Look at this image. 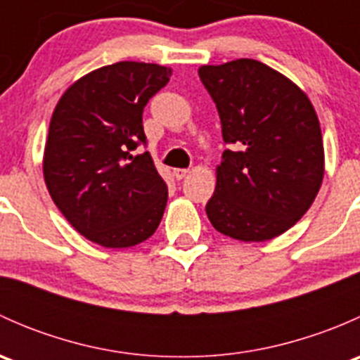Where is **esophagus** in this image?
Here are the masks:
<instances>
[{"label":"esophagus","mask_w":360,"mask_h":360,"mask_svg":"<svg viewBox=\"0 0 360 360\" xmlns=\"http://www.w3.org/2000/svg\"><path fill=\"white\" fill-rule=\"evenodd\" d=\"M186 174H188V169H174V177H176L177 181L184 179V177H186Z\"/></svg>","instance_id":"esophagus-1"}]
</instances>
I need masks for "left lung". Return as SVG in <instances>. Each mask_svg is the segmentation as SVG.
I'll use <instances>...</instances> for the list:
<instances>
[{
	"label": "left lung",
	"mask_w": 360,
	"mask_h": 360,
	"mask_svg": "<svg viewBox=\"0 0 360 360\" xmlns=\"http://www.w3.org/2000/svg\"><path fill=\"white\" fill-rule=\"evenodd\" d=\"M198 76L231 146L217 167L207 217L242 242L278 237L310 209L324 177L314 106L291 79L259 60L202 66Z\"/></svg>",
	"instance_id": "left-lung-1"
}]
</instances>
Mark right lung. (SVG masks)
Returning a JSON list of instances; mask_svg holds the SVG:
<instances>
[{
  "mask_svg": "<svg viewBox=\"0 0 360 360\" xmlns=\"http://www.w3.org/2000/svg\"><path fill=\"white\" fill-rule=\"evenodd\" d=\"M169 68L104 66L72 83L50 120L43 174L57 209L78 233L103 248L150 238L167 205V184L146 146L143 111L169 83Z\"/></svg>",
  "mask_w": 360,
  "mask_h": 360,
  "instance_id": "right-lung-1",
  "label": "right lung"
}]
</instances>
